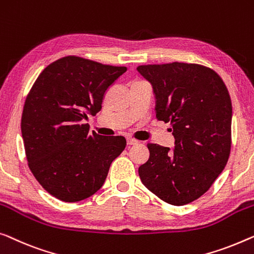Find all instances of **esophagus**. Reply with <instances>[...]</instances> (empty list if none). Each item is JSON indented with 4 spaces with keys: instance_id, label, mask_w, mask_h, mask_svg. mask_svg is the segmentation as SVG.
Wrapping results in <instances>:
<instances>
[{
    "instance_id": "esophagus-1",
    "label": "esophagus",
    "mask_w": 254,
    "mask_h": 254,
    "mask_svg": "<svg viewBox=\"0 0 254 254\" xmlns=\"http://www.w3.org/2000/svg\"><path fill=\"white\" fill-rule=\"evenodd\" d=\"M138 141H136L135 138H131V137H127V144L128 145H134V144H137Z\"/></svg>"
}]
</instances>
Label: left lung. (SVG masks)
Masks as SVG:
<instances>
[{
  "label": "left lung",
  "mask_w": 254,
  "mask_h": 254,
  "mask_svg": "<svg viewBox=\"0 0 254 254\" xmlns=\"http://www.w3.org/2000/svg\"><path fill=\"white\" fill-rule=\"evenodd\" d=\"M151 83L156 118L171 123L174 148L149 143L150 157L138 168L151 192L175 206L196 200L226 167L231 146V100L213 69L198 64L141 65Z\"/></svg>",
  "instance_id": "left-lung-1"
}]
</instances>
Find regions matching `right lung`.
Here are the masks:
<instances>
[{"label": "right lung", "mask_w": 254, "mask_h": 254, "mask_svg": "<svg viewBox=\"0 0 254 254\" xmlns=\"http://www.w3.org/2000/svg\"><path fill=\"white\" fill-rule=\"evenodd\" d=\"M126 71L125 66L66 56L48 65L33 84L21 135L29 170L51 196L74 203L104 185L126 138L89 131L82 121L101 111L106 90Z\"/></svg>", "instance_id": "1"}]
</instances>
